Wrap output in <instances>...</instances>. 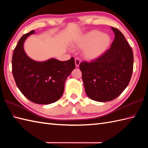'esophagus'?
I'll return each mask as SVG.
<instances>
[{"label": "esophagus", "mask_w": 148, "mask_h": 148, "mask_svg": "<svg viewBox=\"0 0 148 148\" xmlns=\"http://www.w3.org/2000/svg\"><path fill=\"white\" fill-rule=\"evenodd\" d=\"M81 63V60L79 58H75V64H76V67H78Z\"/></svg>", "instance_id": "34e87169"}]
</instances>
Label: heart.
I'll return each instance as SVG.
<instances>
[{"label":"heart","instance_id":"obj_1","mask_svg":"<svg viewBox=\"0 0 148 148\" xmlns=\"http://www.w3.org/2000/svg\"><path fill=\"white\" fill-rule=\"evenodd\" d=\"M111 37L100 31L93 30L84 34L74 43V46L83 48L84 57L89 60H93L101 56L108 49Z\"/></svg>","mask_w":148,"mask_h":148}]
</instances>
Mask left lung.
I'll use <instances>...</instances> for the list:
<instances>
[{
    "label": "left lung",
    "mask_w": 148,
    "mask_h": 148,
    "mask_svg": "<svg viewBox=\"0 0 148 148\" xmlns=\"http://www.w3.org/2000/svg\"><path fill=\"white\" fill-rule=\"evenodd\" d=\"M111 29L115 37L110 48L99 58L79 64L86 95L98 102L118 97L128 86L133 72L132 49L120 31Z\"/></svg>",
    "instance_id": "8db88e82"
}]
</instances>
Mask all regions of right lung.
I'll return each mask as SVG.
<instances>
[{
	"label": "right lung",
	"mask_w": 148,
	"mask_h": 148,
	"mask_svg": "<svg viewBox=\"0 0 148 148\" xmlns=\"http://www.w3.org/2000/svg\"><path fill=\"white\" fill-rule=\"evenodd\" d=\"M32 30L22 36L12 57V72L16 84L23 95L38 104H49L60 98L65 80L76 67L74 58L59 61L55 58L36 62L28 56L23 49L25 40Z\"/></svg>",
	"instance_id": "1"
}]
</instances>
